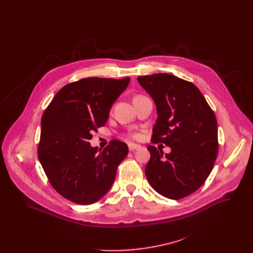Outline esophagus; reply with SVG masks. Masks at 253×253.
<instances>
[{
	"instance_id": "obj_1",
	"label": "esophagus",
	"mask_w": 253,
	"mask_h": 253,
	"mask_svg": "<svg viewBox=\"0 0 253 253\" xmlns=\"http://www.w3.org/2000/svg\"><path fill=\"white\" fill-rule=\"evenodd\" d=\"M128 148H129V151H134V150H138L141 148V146L139 145H136V144H128Z\"/></svg>"
}]
</instances>
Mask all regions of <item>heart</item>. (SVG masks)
Returning <instances> with one entry per match:
<instances>
[{
  "label": "heart",
  "mask_w": 253,
  "mask_h": 253,
  "mask_svg": "<svg viewBox=\"0 0 253 253\" xmlns=\"http://www.w3.org/2000/svg\"><path fill=\"white\" fill-rule=\"evenodd\" d=\"M130 137L132 138V139H139V137H140V135L139 134H137V133H131L130 134Z\"/></svg>",
  "instance_id": "1"
}]
</instances>
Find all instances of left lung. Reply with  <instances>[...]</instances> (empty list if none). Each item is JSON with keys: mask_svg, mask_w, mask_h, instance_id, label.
Instances as JSON below:
<instances>
[{"mask_svg": "<svg viewBox=\"0 0 253 253\" xmlns=\"http://www.w3.org/2000/svg\"><path fill=\"white\" fill-rule=\"evenodd\" d=\"M139 84L154 100L158 118L152 143H163V155L148 146L151 157L145 175L164 197L181 199L195 192L209 176L218 153L217 121L199 89L170 74L140 76Z\"/></svg>", "mask_w": 253, "mask_h": 253, "instance_id": "obj_1", "label": "left lung"}]
</instances>
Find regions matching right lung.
<instances>
[{
    "mask_svg": "<svg viewBox=\"0 0 253 253\" xmlns=\"http://www.w3.org/2000/svg\"><path fill=\"white\" fill-rule=\"evenodd\" d=\"M129 81L90 77L72 82L46 108L38 157L50 184L64 198L88 205L111 188L118 165L128 154L127 144L112 140L98 151L89 141L93 131L105 125Z\"/></svg>",
    "mask_w": 253,
    "mask_h": 253,
    "instance_id": "obj_1",
    "label": "right lung"
}]
</instances>
